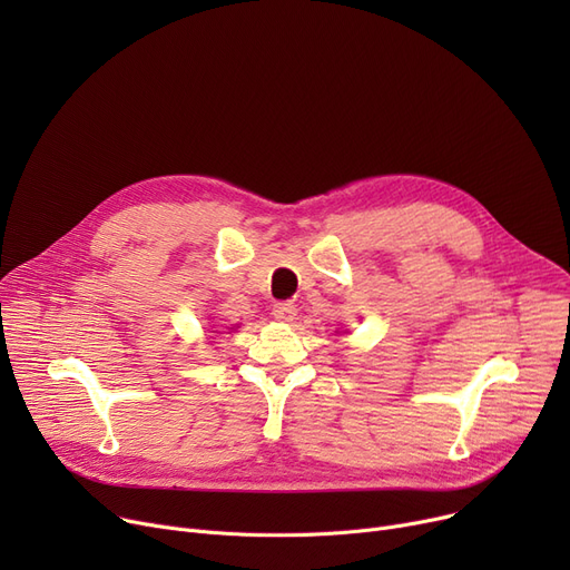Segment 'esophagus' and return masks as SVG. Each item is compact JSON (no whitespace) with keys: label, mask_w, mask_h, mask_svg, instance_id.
I'll list each match as a JSON object with an SVG mask.
<instances>
[{"label":"esophagus","mask_w":570,"mask_h":570,"mask_svg":"<svg viewBox=\"0 0 570 570\" xmlns=\"http://www.w3.org/2000/svg\"><path fill=\"white\" fill-rule=\"evenodd\" d=\"M295 314H297V309H295L293 303H277V305L273 307V316H275L277 321H284V323H291V321L295 318Z\"/></svg>","instance_id":"34e87169"}]
</instances>
